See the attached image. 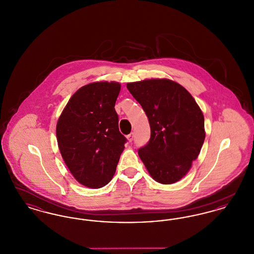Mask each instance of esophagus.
<instances>
[{
    "mask_svg": "<svg viewBox=\"0 0 254 254\" xmlns=\"http://www.w3.org/2000/svg\"><path fill=\"white\" fill-rule=\"evenodd\" d=\"M133 137H134L133 132L130 133V134H128V135L127 136V140H128V142H132Z\"/></svg>",
    "mask_w": 254,
    "mask_h": 254,
    "instance_id": "1",
    "label": "esophagus"
}]
</instances>
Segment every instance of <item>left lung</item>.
<instances>
[{
	"label": "left lung",
	"mask_w": 254,
	"mask_h": 254,
	"mask_svg": "<svg viewBox=\"0 0 254 254\" xmlns=\"http://www.w3.org/2000/svg\"><path fill=\"white\" fill-rule=\"evenodd\" d=\"M150 126L148 143L138 154L155 181L169 185L190 171L205 141L204 115L191 94L169 79L127 83Z\"/></svg>",
	"instance_id": "obj_1"
}]
</instances>
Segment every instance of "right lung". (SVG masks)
Returning a JSON list of instances; mask_svg holds the SVG:
<instances>
[{"instance_id":"add662e5","label":"right lung","mask_w":254,"mask_h":254,"mask_svg":"<svg viewBox=\"0 0 254 254\" xmlns=\"http://www.w3.org/2000/svg\"><path fill=\"white\" fill-rule=\"evenodd\" d=\"M121 85L95 82L79 88L56 126L61 155L81 185L100 189L112 179L127 142L119 131L115 103Z\"/></svg>"}]
</instances>
